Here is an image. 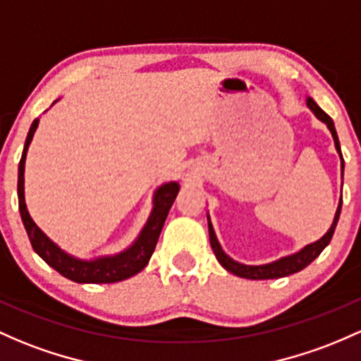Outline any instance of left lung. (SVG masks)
Segmentation results:
<instances>
[{
	"mask_svg": "<svg viewBox=\"0 0 361 361\" xmlns=\"http://www.w3.org/2000/svg\"><path fill=\"white\" fill-rule=\"evenodd\" d=\"M307 106H308V109L315 114L317 120L326 123L329 132H331L332 140H334V147H336V150H338L339 159H341V178H343L344 161H343L341 145H339L338 133H336V128H334V121H332L331 118H329L327 114L324 113L319 106H317V102L314 101V99L308 97V96H307ZM341 205H343V199H339L338 209H336V214H334V221H332L331 228L327 229V233L322 236V238L314 241V243L305 245V247L300 248L298 252L281 257V259L272 260V262H269V264H259V265L241 264V262H238V260L231 259V257H229L228 253L223 250V247H221L219 240H217V236H216V231H214V226L211 223V216H209V212H207L209 238H211V247L214 250V255H216V259L219 260V264L223 265L226 271H229L231 274H235L238 277H245V279H255V281L279 279V277H286L290 274H295V272H300L302 269L307 267L308 264L314 262L317 257L322 253L324 248L331 243L332 235H334V229H336V226H338V221H339V214H341Z\"/></svg>",
	"mask_w": 361,
	"mask_h": 361,
	"instance_id": "obj_1",
	"label": "left lung"
}]
</instances>
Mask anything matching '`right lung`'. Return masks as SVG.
Listing matches in <instances>:
<instances>
[{
  "label": "right lung",
  "mask_w": 361,
  "mask_h": 361,
  "mask_svg": "<svg viewBox=\"0 0 361 361\" xmlns=\"http://www.w3.org/2000/svg\"><path fill=\"white\" fill-rule=\"evenodd\" d=\"M59 101V99H58ZM54 101V102H58ZM53 102V104H54ZM39 126V118H35L30 125L29 133H27L25 145H23L22 159L18 164V209L22 216L23 226L29 235L30 243H32L34 252L41 257L44 262L58 271L59 274L65 276L66 279L80 284H106V283H120V281L128 279V277L138 274L145 265L149 264L152 257L154 248H156L157 240H159L161 229L164 226L166 217H168L169 209H171L178 192H180V183L178 181H166L154 190L152 195V209L145 221L144 228L121 252L113 253V255H99L94 259H80L71 253L63 250L59 245L54 243L49 236L34 223L30 217L29 209L25 204V159L27 150L30 147L35 130Z\"/></svg>",
  "instance_id": "obj_1"
}]
</instances>
